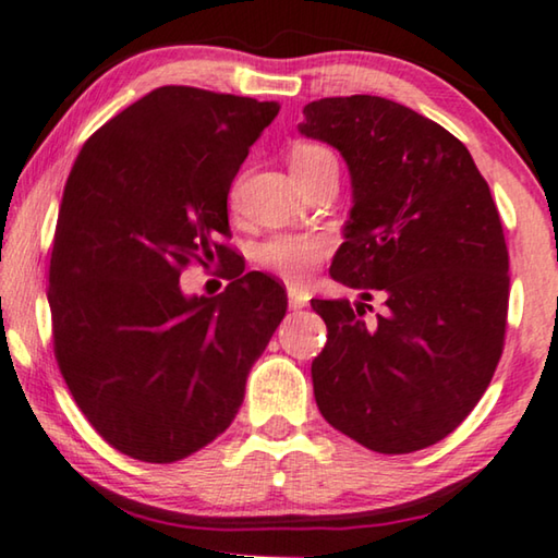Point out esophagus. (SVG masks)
<instances>
[{
    "label": "esophagus",
    "mask_w": 558,
    "mask_h": 558,
    "mask_svg": "<svg viewBox=\"0 0 558 558\" xmlns=\"http://www.w3.org/2000/svg\"><path fill=\"white\" fill-rule=\"evenodd\" d=\"M288 305H290V311H301V307H305L307 305V293H305V290L290 286L288 288Z\"/></svg>",
    "instance_id": "obj_1"
}]
</instances>
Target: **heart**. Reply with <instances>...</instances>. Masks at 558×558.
Masks as SVG:
<instances>
[{
    "mask_svg": "<svg viewBox=\"0 0 558 558\" xmlns=\"http://www.w3.org/2000/svg\"><path fill=\"white\" fill-rule=\"evenodd\" d=\"M332 157L318 145H295L290 153V170L311 168V165ZM330 243L323 235H278L257 251V260L286 280H305L315 263L328 255Z\"/></svg>",
    "mask_w": 558,
    "mask_h": 558,
    "instance_id": "obj_1",
    "label": "heart"
}]
</instances>
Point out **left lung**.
<instances>
[{
    "label": "left lung",
    "mask_w": 558,
    "mask_h": 558,
    "mask_svg": "<svg viewBox=\"0 0 558 558\" xmlns=\"http://www.w3.org/2000/svg\"><path fill=\"white\" fill-rule=\"evenodd\" d=\"M298 132L348 165L353 207L330 276L361 290L353 305L311 301L328 326L315 403L371 451H421L473 411L504 351L509 251L492 190L463 143L393 99H318ZM373 292L387 313L365 324Z\"/></svg>",
    "instance_id": "obj_1"
}]
</instances>
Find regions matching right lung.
<instances>
[{
	"label": "right lung",
	"instance_id": "right-lung-1",
	"mask_svg": "<svg viewBox=\"0 0 558 558\" xmlns=\"http://www.w3.org/2000/svg\"><path fill=\"white\" fill-rule=\"evenodd\" d=\"M278 102L168 85L80 149L49 263L54 355L107 444L172 463L226 430L253 363L286 315L263 272L185 295L180 270L215 260L228 193Z\"/></svg>",
	"mask_w": 558,
	"mask_h": 558
}]
</instances>
